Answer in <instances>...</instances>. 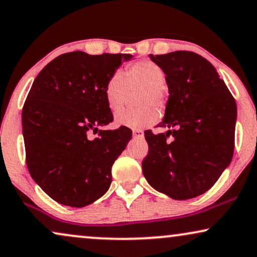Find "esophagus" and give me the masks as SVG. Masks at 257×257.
<instances>
[{
    "mask_svg": "<svg viewBox=\"0 0 257 257\" xmlns=\"http://www.w3.org/2000/svg\"><path fill=\"white\" fill-rule=\"evenodd\" d=\"M133 137L135 138H144V132L142 130H133Z\"/></svg>",
    "mask_w": 257,
    "mask_h": 257,
    "instance_id": "34e87169",
    "label": "esophagus"
}]
</instances>
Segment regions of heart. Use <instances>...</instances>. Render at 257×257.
Instances as JSON below:
<instances>
[{
  "instance_id": "heart-1",
  "label": "heart",
  "mask_w": 257,
  "mask_h": 257,
  "mask_svg": "<svg viewBox=\"0 0 257 257\" xmlns=\"http://www.w3.org/2000/svg\"><path fill=\"white\" fill-rule=\"evenodd\" d=\"M165 84L166 75L164 70L150 59L133 63L126 70L125 75L120 71L112 73L105 84L104 94L107 106L113 113H117L125 106L128 90L142 89L137 97V104L140 107L118 114L115 118L117 124L131 128H142L157 122L159 112L152 105L154 104L160 110L166 106Z\"/></svg>"
}]
</instances>
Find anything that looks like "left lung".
I'll use <instances>...</instances> for the list:
<instances>
[{
    "mask_svg": "<svg viewBox=\"0 0 257 257\" xmlns=\"http://www.w3.org/2000/svg\"><path fill=\"white\" fill-rule=\"evenodd\" d=\"M150 58L166 75L170 98L159 126L170 130L145 132L149 153L142 164L144 177L172 199L195 198L212 188L230 164L236 103L202 56L174 51Z\"/></svg>",
    "mask_w": 257,
    "mask_h": 257,
    "instance_id": "1",
    "label": "left lung"
}]
</instances>
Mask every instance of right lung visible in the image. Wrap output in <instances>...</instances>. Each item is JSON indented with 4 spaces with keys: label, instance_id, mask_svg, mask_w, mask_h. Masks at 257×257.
Listing matches in <instances>:
<instances>
[{
    "label": "right lung",
    "instance_id": "right-lung-1",
    "mask_svg": "<svg viewBox=\"0 0 257 257\" xmlns=\"http://www.w3.org/2000/svg\"><path fill=\"white\" fill-rule=\"evenodd\" d=\"M130 58L66 52L34 80L22 108L27 166L36 184L62 205L87 206L110 187L111 167L132 131L126 126L98 130L113 121L104 87ZM91 132L98 133L96 139Z\"/></svg>",
    "mask_w": 257,
    "mask_h": 257
}]
</instances>
